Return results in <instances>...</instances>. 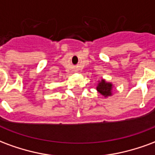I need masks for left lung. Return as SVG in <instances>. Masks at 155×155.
Wrapping results in <instances>:
<instances>
[{"label":"left lung","mask_w":155,"mask_h":155,"mask_svg":"<svg viewBox=\"0 0 155 155\" xmlns=\"http://www.w3.org/2000/svg\"><path fill=\"white\" fill-rule=\"evenodd\" d=\"M96 90L105 98L110 97L112 95L113 84L110 82H107V81H105V80L102 79L101 81H99Z\"/></svg>","instance_id":"8db88e82"}]
</instances>
